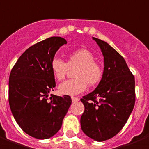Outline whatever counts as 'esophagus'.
I'll return each instance as SVG.
<instances>
[{"mask_svg": "<svg viewBox=\"0 0 149 149\" xmlns=\"http://www.w3.org/2000/svg\"><path fill=\"white\" fill-rule=\"evenodd\" d=\"M71 99H72V101L73 102H77V101H79V100H80V99H79L78 97H73V96L72 97Z\"/></svg>", "mask_w": 149, "mask_h": 149, "instance_id": "obj_1", "label": "esophagus"}]
</instances>
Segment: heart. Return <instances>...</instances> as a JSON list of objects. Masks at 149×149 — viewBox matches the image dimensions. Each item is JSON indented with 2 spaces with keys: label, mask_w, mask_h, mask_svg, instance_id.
<instances>
[{
  "label": "heart",
  "mask_w": 149,
  "mask_h": 149,
  "mask_svg": "<svg viewBox=\"0 0 149 149\" xmlns=\"http://www.w3.org/2000/svg\"><path fill=\"white\" fill-rule=\"evenodd\" d=\"M95 55L87 49H80L69 54L67 62L58 57H54L50 62V68L54 77L62 80L69 69L73 71L74 79L66 80L59 85L61 94L77 95L87 88V84L95 86L100 83L102 77V66L95 61Z\"/></svg>",
  "instance_id": "obj_1"
}]
</instances>
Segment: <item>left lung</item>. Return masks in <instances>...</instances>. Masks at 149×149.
<instances>
[{"instance_id": "left-lung-1", "label": "left lung", "mask_w": 149, "mask_h": 149, "mask_svg": "<svg viewBox=\"0 0 149 149\" xmlns=\"http://www.w3.org/2000/svg\"><path fill=\"white\" fill-rule=\"evenodd\" d=\"M103 55L102 77L94 91L80 100L84 111L81 129L96 141L119 133L135 104V79L124 58L104 41L94 38Z\"/></svg>"}]
</instances>
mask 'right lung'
<instances>
[{
  "mask_svg": "<svg viewBox=\"0 0 149 149\" xmlns=\"http://www.w3.org/2000/svg\"><path fill=\"white\" fill-rule=\"evenodd\" d=\"M65 38L50 37L33 45L13 66L8 102L19 127L32 137L48 139L58 133L72 103L71 97L51 94L56 86L50 62Z\"/></svg>",
  "mask_w": 149,
  "mask_h": 149,
  "instance_id": "1",
  "label": "right lung"
}]
</instances>
